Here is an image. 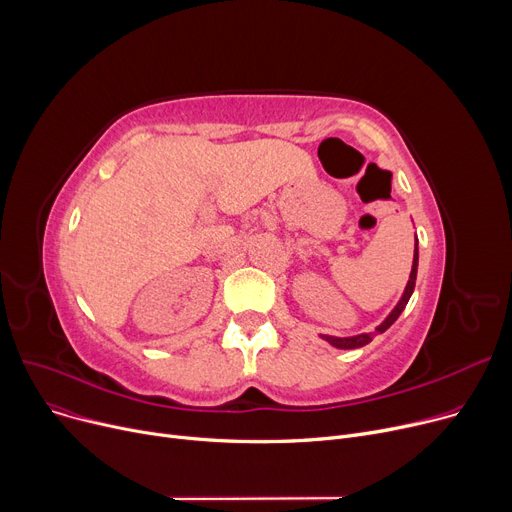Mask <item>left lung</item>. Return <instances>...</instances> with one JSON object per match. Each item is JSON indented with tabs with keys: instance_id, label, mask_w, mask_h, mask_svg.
<instances>
[{
	"instance_id": "8db88e82",
	"label": "left lung",
	"mask_w": 512,
	"mask_h": 512,
	"mask_svg": "<svg viewBox=\"0 0 512 512\" xmlns=\"http://www.w3.org/2000/svg\"><path fill=\"white\" fill-rule=\"evenodd\" d=\"M417 262H419V248H417V237H415V250H413V264H411V275L409 281L405 285V291L401 295V299L397 302V306L390 310V314L376 326L374 333H362V335H353V337H333V335H320V339H324L328 345H333L337 349H357V347H364L368 345L378 333H384L386 328H390L395 324V320L401 316V312L405 310L409 297L413 295L415 289V279H417Z\"/></svg>"
}]
</instances>
